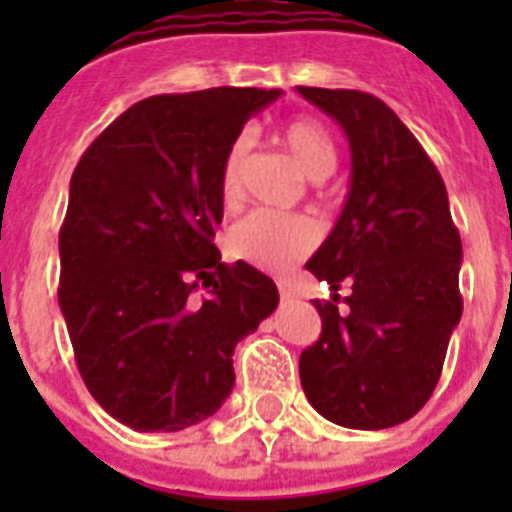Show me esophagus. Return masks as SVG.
Here are the masks:
<instances>
[{"label": "esophagus", "mask_w": 512, "mask_h": 512, "mask_svg": "<svg viewBox=\"0 0 512 512\" xmlns=\"http://www.w3.org/2000/svg\"><path fill=\"white\" fill-rule=\"evenodd\" d=\"M279 295H281V303H289V300H295V289L289 281H279Z\"/></svg>", "instance_id": "1"}]
</instances>
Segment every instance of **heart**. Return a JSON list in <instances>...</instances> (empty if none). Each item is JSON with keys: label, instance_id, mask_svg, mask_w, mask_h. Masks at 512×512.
Listing matches in <instances>:
<instances>
[{"label": "heart", "instance_id": "heart-1", "mask_svg": "<svg viewBox=\"0 0 512 512\" xmlns=\"http://www.w3.org/2000/svg\"><path fill=\"white\" fill-rule=\"evenodd\" d=\"M279 138L292 154V159L300 164V170L311 180H324L335 170V140L327 127L316 119H308V116L292 119L281 127ZM249 146H252L249 135H239L225 151L220 180H217L220 199L225 204H233L239 199L241 172L247 164ZM316 241H319V225L313 223L311 217L257 209V212L241 217L228 231V252L260 271L284 273L295 263H300L316 247Z\"/></svg>", "mask_w": 512, "mask_h": 512}]
</instances>
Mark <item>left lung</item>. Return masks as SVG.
<instances>
[{
    "label": "left lung",
    "mask_w": 512,
    "mask_h": 512,
    "mask_svg": "<svg viewBox=\"0 0 512 512\" xmlns=\"http://www.w3.org/2000/svg\"><path fill=\"white\" fill-rule=\"evenodd\" d=\"M345 132L350 191L305 268L340 289L348 316L313 303L321 335L300 353L311 406L342 428L401 425L433 396L462 316V241L446 185L420 140L380 98L297 87Z\"/></svg>",
    "instance_id": "1"
}]
</instances>
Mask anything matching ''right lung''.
Masks as SVG:
<instances>
[{
	"label": "right lung",
	"mask_w": 512,
	"mask_h": 512,
	"mask_svg": "<svg viewBox=\"0 0 512 512\" xmlns=\"http://www.w3.org/2000/svg\"><path fill=\"white\" fill-rule=\"evenodd\" d=\"M281 90L212 87L130 106L76 164L58 303L92 398L140 433L207 420L233 390V348L279 305L244 260L220 263V167Z\"/></svg>",
	"instance_id": "right-lung-1"
}]
</instances>
